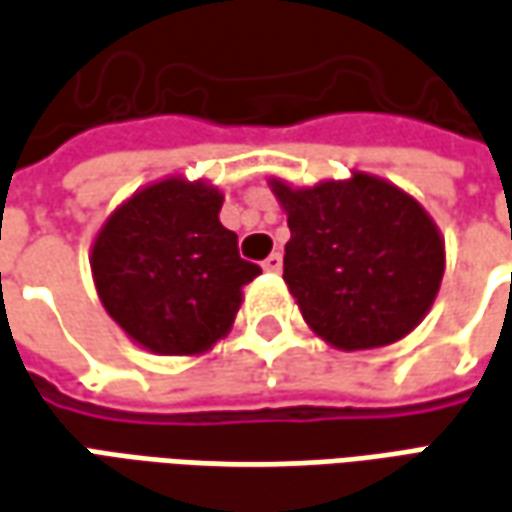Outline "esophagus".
Listing matches in <instances>:
<instances>
[{"instance_id": "esophagus-1", "label": "esophagus", "mask_w": 512, "mask_h": 512, "mask_svg": "<svg viewBox=\"0 0 512 512\" xmlns=\"http://www.w3.org/2000/svg\"><path fill=\"white\" fill-rule=\"evenodd\" d=\"M263 269L271 271V274H277V271L283 269V255H280V252H271V255L263 260Z\"/></svg>"}]
</instances>
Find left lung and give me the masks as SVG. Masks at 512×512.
<instances>
[{
    "instance_id": "obj_1",
    "label": "left lung",
    "mask_w": 512,
    "mask_h": 512,
    "mask_svg": "<svg viewBox=\"0 0 512 512\" xmlns=\"http://www.w3.org/2000/svg\"><path fill=\"white\" fill-rule=\"evenodd\" d=\"M291 241L283 280L314 333L339 350L403 339L440 291L446 249L429 212L367 173L291 190L271 182Z\"/></svg>"
}]
</instances>
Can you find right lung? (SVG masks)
Masks as SVG:
<instances>
[{
  "mask_svg": "<svg viewBox=\"0 0 512 512\" xmlns=\"http://www.w3.org/2000/svg\"><path fill=\"white\" fill-rule=\"evenodd\" d=\"M224 196L173 176L111 212L92 246L103 308L151 353L196 356L227 336L243 285L260 266L238 255L221 221Z\"/></svg>",
  "mask_w": 512,
  "mask_h": 512,
  "instance_id": "right-lung-1",
  "label": "right lung"
}]
</instances>
